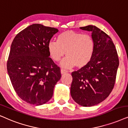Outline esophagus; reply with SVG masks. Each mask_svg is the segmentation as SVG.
Instances as JSON below:
<instances>
[{"label": "esophagus", "mask_w": 128, "mask_h": 128, "mask_svg": "<svg viewBox=\"0 0 128 128\" xmlns=\"http://www.w3.org/2000/svg\"><path fill=\"white\" fill-rule=\"evenodd\" d=\"M60 73H61V74H66V73H67V71H66V70H64V69H61Z\"/></svg>", "instance_id": "34e87169"}]
</instances>
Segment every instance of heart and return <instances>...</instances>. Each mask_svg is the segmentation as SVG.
I'll list each match as a JSON object with an SVG mask.
<instances>
[{
	"label": "heart",
	"mask_w": 128,
	"mask_h": 128,
	"mask_svg": "<svg viewBox=\"0 0 128 128\" xmlns=\"http://www.w3.org/2000/svg\"><path fill=\"white\" fill-rule=\"evenodd\" d=\"M94 44L92 36L74 30H66L58 36L57 42L50 41L48 50L50 57L58 62L64 55L60 66L81 69L90 62L94 52Z\"/></svg>",
	"instance_id": "b5f03b06"
}]
</instances>
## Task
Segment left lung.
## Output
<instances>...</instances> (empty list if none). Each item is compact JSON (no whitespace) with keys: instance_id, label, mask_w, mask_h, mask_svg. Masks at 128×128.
Instances as JSON below:
<instances>
[{"instance_id":"left-lung-1","label":"left lung","mask_w":128,"mask_h":128,"mask_svg":"<svg viewBox=\"0 0 128 128\" xmlns=\"http://www.w3.org/2000/svg\"><path fill=\"white\" fill-rule=\"evenodd\" d=\"M80 29L92 32L94 52L90 62L85 67L72 73L70 94L78 104L90 107L100 104L112 92L119 59L115 44L104 32L93 25Z\"/></svg>"}]
</instances>
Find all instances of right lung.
Returning <instances> with one entry per match:
<instances>
[{"mask_svg": "<svg viewBox=\"0 0 128 128\" xmlns=\"http://www.w3.org/2000/svg\"><path fill=\"white\" fill-rule=\"evenodd\" d=\"M59 30L33 24L15 36L7 69L13 88L28 104L42 105L52 98L60 68L49 58L48 44Z\"/></svg>", "mask_w": 128, "mask_h": 128, "instance_id": "1", "label": "right lung"}]
</instances>
